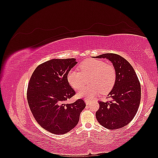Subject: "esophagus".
<instances>
[{
  "mask_svg": "<svg viewBox=\"0 0 158 158\" xmlns=\"http://www.w3.org/2000/svg\"><path fill=\"white\" fill-rule=\"evenodd\" d=\"M85 103L86 105H89L91 103V102L89 101V100H88V99H85Z\"/></svg>",
  "mask_w": 158,
  "mask_h": 158,
  "instance_id": "obj_1",
  "label": "esophagus"
}]
</instances>
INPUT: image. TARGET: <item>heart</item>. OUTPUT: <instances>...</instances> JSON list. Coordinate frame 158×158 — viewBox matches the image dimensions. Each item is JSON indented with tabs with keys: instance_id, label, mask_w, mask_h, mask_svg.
<instances>
[{
	"instance_id": "b5f03b06",
	"label": "heart",
	"mask_w": 158,
	"mask_h": 158,
	"mask_svg": "<svg viewBox=\"0 0 158 158\" xmlns=\"http://www.w3.org/2000/svg\"><path fill=\"white\" fill-rule=\"evenodd\" d=\"M80 72L70 70L67 74V81L73 88L77 89L85 82V78L91 76L88 86L81 88L77 93L78 96L85 99H92L94 96L107 92L114 84L116 72L112 65L96 59H87L79 65Z\"/></svg>"
}]
</instances>
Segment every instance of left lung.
<instances>
[{
	"mask_svg": "<svg viewBox=\"0 0 158 158\" xmlns=\"http://www.w3.org/2000/svg\"><path fill=\"white\" fill-rule=\"evenodd\" d=\"M111 61L116 72V80L108 94L112 100L99 102V109L95 113L99 123L114 130L127 125L135 117L141 98L140 84L135 70L121 56L106 53L97 56Z\"/></svg>",
	"mask_w": 158,
	"mask_h": 158,
	"instance_id": "left-lung-1",
	"label": "left lung"
}]
</instances>
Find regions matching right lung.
I'll use <instances>...</instances> for the list:
<instances>
[{
	"label": "right lung",
	"instance_id": "right-lung-1",
	"mask_svg": "<svg viewBox=\"0 0 158 158\" xmlns=\"http://www.w3.org/2000/svg\"><path fill=\"white\" fill-rule=\"evenodd\" d=\"M78 63L75 59H53L37 66L28 84L27 99L38 124L55 135H64L79 121L85 107L79 99L66 103L75 95L67 81L69 72Z\"/></svg>",
	"mask_w": 158,
	"mask_h": 158
}]
</instances>
